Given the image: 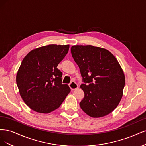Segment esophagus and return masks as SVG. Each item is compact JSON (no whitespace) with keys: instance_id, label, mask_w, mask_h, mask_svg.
Returning a JSON list of instances; mask_svg holds the SVG:
<instances>
[{"instance_id":"obj_1","label":"esophagus","mask_w":146,"mask_h":146,"mask_svg":"<svg viewBox=\"0 0 146 146\" xmlns=\"http://www.w3.org/2000/svg\"><path fill=\"white\" fill-rule=\"evenodd\" d=\"M69 86L70 89H71V90H76V89H77V88H78V86L76 82H74V81H72L71 82H70V83H69Z\"/></svg>"}]
</instances>
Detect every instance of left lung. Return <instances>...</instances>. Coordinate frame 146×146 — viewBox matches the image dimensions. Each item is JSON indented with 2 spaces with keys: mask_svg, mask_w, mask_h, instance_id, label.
Returning <instances> with one entry per match:
<instances>
[{
  "mask_svg": "<svg viewBox=\"0 0 146 146\" xmlns=\"http://www.w3.org/2000/svg\"><path fill=\"white\" fill-rule=\"evenodd\" d=\"M71 54L80 70L85 96L80 102L83 111L92 117L108 115L122 99L125 76L111 52L93 46H73Z\"/></svg>",
  "mask_w": 146,
  "mask_h": 146,
  "instance_id": "1",
  "label": "left lung"
}]
</instances>
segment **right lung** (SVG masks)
Here are the masks:
<instances>
[{
  "label": "right lung",
  "mask_w": 146,
  "mask_h": 146,
  "mask_svg": "<svg viewBox=\"0 0 146 146\" xmlns=\"http://www.w3.org/2000/svg\"><path fill=\"white\" fill-rule=\"evenodd\" d=\"M69 45L50 44L31 50L22 61L16 83L22 99L33 111L49 113L59 108L70 91L62 84V72L56 68Z\"/></svg>",
  "instance_id": "add662e5"
}]
</instances>
